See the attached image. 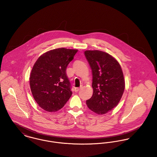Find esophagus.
Returning <instances> with one entry per match:
<instances>
[{
  "label": "esophagus",
  "instance_id": "esophagus-1",
  "mask_svg": "<svg viewBox=\"0 0 157 157\" xmlns=\"http://www.w3.org/2000/svg\"><path fill=\"white\" fill-rule=\"evenodd\" d=\"M80 88H75L74 89V91H75V92H78V91L80 90Z\"/></svg>",
  "mask_w": 157,
  "mask_h": 157
}]
</instances>
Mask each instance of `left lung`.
Instances as JSON below:
<instances>
[{"mask_svg":"<svg viewBox=\"0 0 157 157\" xmlns=\"http://www.w3.org/2000/svg\"><path fill=\"white\" fill-rule=\"evenodd\" d=\"M85 55L93 73V94L86 101L95 113L104 114L116 107L125 89L121 67L111 55L100 51H86Z\"/></svg>","mask_w":157,"mask_h":157,"instance_id":"left-lung-1","label":"left lung"}]
</instances>
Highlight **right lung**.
<instances>
[{
    "label": "right lung",
    "mask_w": 157,
    "mask_h": 157,
    "mask_svg": "<svg viewBox=\"0 0 157 157\" xmlns=\"http://www.w3.org/2000/svg\"><path fill=\"white\" fill-rule=\"evenodd\" d=\"M77 51L53 49L41 55L35 62L30 77V89L34 99L43 109L56 112L71 98L72 93L66 68Z\"/></svg>",
    "instance_id": "right-lung-1"
}]
</instances>
